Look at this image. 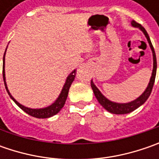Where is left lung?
Listing matches in <instances>:
<instances>
[{
	"instance_id": "left-lung-1",
	"label": "left lung",
	"mask_w": 159,
	"mask_h": 159,
	"mask_svg": "<svg viewBox=\"0 0 159 159\" xmlns=\"http://www.w3.org/2000/svg\"><path fill=\"white\" fill-rule=\"evenodd\" d=\"M131 25L133 27L139 28L143 33L144 36L146 37V39L148 40V43L150 45L151 52H152V57H153V69H152L151 77H150L149 84H148L146 89L144 90L143 93L140 96H138L136 99H134V100H133L131 102H117L111 101L110 99L107 98L105 95H102V93L95 86L93 80H91V88L93 89V92L95 94L97 101L99 102V103L106 111H108L109 112L113 113V114H127V113L134 111V110H136L140 106H142L144 102L147 101V99L149 98V96L151 94L152 88H153V85H154V82H155V78H156L157 73V58L154 48H153L152 44H151V41H150V36H149L148 33L146 32V30L140 24H138V23L133 20L131 22Z\"/></svg>"
}]
</instances>
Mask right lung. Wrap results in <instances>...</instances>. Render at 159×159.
Instances as JSON below:
<instances>
[{
	"instance_id": "1",
	"label": "right lung",
	"mask_w": 159,
	"mask_h": 159,
	"mask_svg": "<svg viewBox=\"0 0 159 159\" xmlns=\"http://www.w3.org/2000/svg\"><path fill=\"white\" fill-rule=\"evenodd\" d=\"M8 48V46H7ZM7 50V48H6ZM6 50L4 52V56H3V67H2V75H3V80H4V85H5V88L6 90L9 94V97L14 101L16 104L19 107L21 110H23L25 112H26L29 114L30 116H33L34 118H38V119H47V118H50L54 115L57 114L61 109L64 107L65 101L67 99V96H68V93H69V89H70V85L71 83L73 82L75 76H76V69L73 70L70 74L67 76L66 80H65V82L64 84V87L61 90L60 94L58 95V97L55 100L54 102H52L51 104H49L48 106L43 107V108H29V107L25 106L21 103H19L16 100L15 98L12 96V95L10 94L9 89H8V86H7V82H6V77H5V55H6Z\"/></svg>"
}]
</instances>
